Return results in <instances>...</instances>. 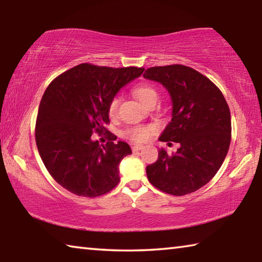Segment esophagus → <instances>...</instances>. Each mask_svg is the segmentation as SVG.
Segmentation results:
<instances>
[{"label": "esophagus", "instance_id": "1", "mask_svg": "<svg viewBox=\"0 0 262 262\" xmlns=\"http://www.w3.org/2000/svg\"><path fill=\"white\" fill-rule=\"evenodd\" d=\"M142 149H143V145H141V144H134V145H133V147H132V150H133V151H140V150H142Z\"/></svg>", "mask_w": 262, "mask_h": 262}]
</instances>
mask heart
<instances>
[{
    "label": "heart",
    "mask_w": 262,
    "mask_h": 262,
    "mask_svg": "<svg viewBox=\"0 0 262 262\" xmlns=\"http://www.w3.org/2000/svg\"><path fill=\"white\" fill-rule=\"evenodd\" d=\"M134 94L140 99V101L145 106H151L156 105L159 94L157 89L155 88L151 84L148 83H142L136 85L134 88ZM119 104H120V97L115 96L112 99L110 100L108 106H107V112L111 118H115L118 114L119 110ZM152 128L151 127H132L128 128L127 130L123 133V136L127 137V139L136 141V142H143L148 139L151 134Z\"/></svg>",
    "instance_id": "heart-1"
}]
</instances>
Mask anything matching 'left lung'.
I'll use <instances>...</instances> for the list:
<instances>
[{"instance_id": "1", "label": "left lung", "mask_w": 262, "mask_h": 262, "mask_svg": "<svg viewBox=\"0 0 262 262\" xmlns=\"http://www.w3.org/2000/svg\"><path fill=\"white\" fill-rule=\"evenodd\" d=\"M143 76L165 86L172 119L159 141L179 143L177 152L158 151L147 166L150 184L181 196L209 183L220 170L231 142V115L223 94L205 75L183 64L151 67Z\"/></svg>"}]
</instances>
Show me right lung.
<instances>
[{
    "label": "right lung",
    "instance_id": "1",
    "mask_svg": "<svg viewBox=\"0 0 262 262\" xmlns=\"http://www.w3.org/2000/svg\"><path fill=\"white\" fill-rule=\"evenodd\" d=\"M144 68H111L82 63L61 74L47 86L39 105L35 143L43 164L57 184L78 196L108 193L120 181L119 164L132 154L126 142L114 143L108 132L107 106L120 89ZM107 131L109 142L92 140Z\"/></svg>",
    "mask_w": 262,
    "mask_h": 262
}]
</instances>
